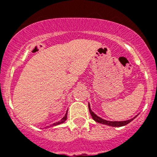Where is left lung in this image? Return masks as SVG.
Segmentation results:
<instances>
[{"mask_svg":"<svg viewBox=\"0 0 157 157\" xmlns=\"http://www.w3.org/2000/svg\"><path fill=\"white\" fill-rule=\"evenodd\" d=\"M89 111H90V112L93 120H95L96 122L101 123V124H105V125L111 126V127H123V126L127 125V124H128L129 123H130V122L132 121L134 119H135V117L137 116H136L135 117H134L133 119H130V120H125V121H109V120H104V119H101V117L97 116L94 112H92V110L90 109V104H89Z\"/></svg>","mask_w":157,"mask_h":157,"instance_id":"obj_1","label":"left lung"}]
</instances>
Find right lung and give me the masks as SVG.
<instances>
[{
    "label": "right lung",
    "mask_w": 157,
    "mask_h": 157,
    "mask_svg": "<svg viewBox=\"0 0 157 157\" xmlns=\"http://www.w3.org/2000/svg\"><path fill=\"white\" fill-rule=\"evenodd\" d=\"M67 112H66V114H65V116H63V118H62L61 120H60V121L56 122V123H52V125H50V127H54V126H57V125H59V124H61V123H64V122L66 121V120H67Z\"/></svg>",
    "instance_id": "obj_1"
}]
</instances>
